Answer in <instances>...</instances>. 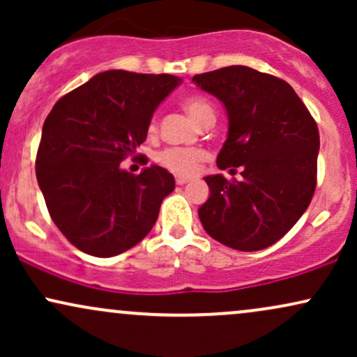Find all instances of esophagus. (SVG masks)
I'll return each instance as SVG.
<instances>
[{
    "label": "esophagus",
    "mask_w": 357,
    "mask_h": 357,
    "mask_svg": "<svg viewBox=\"0 0 357 357\" xmlns=\"http://www.w3.org/2000/svg\"><path fill=\"white\" fill-rule=\"evenodd\" d=\"M188 181H190V178H186V176H176V184H179V186L186 184Z\"/></svg>",
    "instance_id": "obj_1"
}]
</instances>
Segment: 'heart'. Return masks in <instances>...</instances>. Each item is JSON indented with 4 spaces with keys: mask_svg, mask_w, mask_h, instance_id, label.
Segmentation results:
<instances>
[{
    "mask_svg": "<svg viewBox=\"0 0 357 357\" xmlns=\"http://www.w3.org/2000/svg\"><path fill=\"white\" fill-rule=\"evenodd\" d=\"M184 109L190 114L192 121L199 126L215 124L216 109L204 97H188L184 100ZM149 132H155V121L151 122ZM206 159V153L199 147H166L158 154V162L166 169L176 174L190 176L198 169L199 165Z\"/></svg>",
    "mask_w": 357,
    "mask_h": 357,
    "instance_id": "heart-1",
    "label": "heart"
}]
</instances>
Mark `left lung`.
I'll use <instances>...</instances> for the list:
<instances>
[{"instance_id": "obj_1", "label": "left lung", "mask_w": 357, "mask_h": 357, "mask_svg": "<svg viewBox=\"0 0 357 357\" xmlns=\"http://www.w3.org/2000/svg\"><path fill=\"white\" fill-rule=\"evenodd\" d=\"M227 109L228 136L216 165L240 181L206 176L210 198L198 216L211 238L240 252L264 250L310 204L317 179V124L285 80L243 65L192 77Z\"/></svg>"}]
</instances>
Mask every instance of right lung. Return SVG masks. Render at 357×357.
Masks as SVG:
<instances>
[{"mask_svg": "<svg viewBox=\"0 0 357 357\" xmlns=\"http://www.w3.org/2000/svg\"><path fill=\"white\" fill-rule=\"evenodd\" d=\"M181 84L174 75L97 73L53 105L36 154V179L53 223L73 247L107 258L153 230L174 176L121 162L147 137L158 105Z\"/></svg>", "mask_w": 357, "mask_h": 357, "instance_id": "add662e5", "label": "right lung"}]
</instances>
